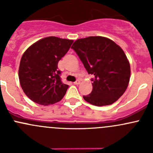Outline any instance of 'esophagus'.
<instances>
[{
    "label": "esophagus",
    "instance_id": "1",
    "mask_svg": "<svg viewBox=\"0 0 153 153\" xmlns=\"http://www.w3.org/2000/svg\"><path fill=\"white\" fill-rule=\"evenodd\" d=\"M80 83H81V81H80V80H77L76 81L74 82V84H75V85H78V84H80Z\"/></svg>",
    "mask_w": 153,
    "mask_h": 153
}]
</instances>
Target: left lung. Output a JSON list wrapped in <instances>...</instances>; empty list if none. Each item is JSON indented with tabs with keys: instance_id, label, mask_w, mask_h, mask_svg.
Returning <instances> with one entry per match:
<instances>
[{
	"instance_id": "1",
	"label": "left lung",
	"mask_w": 153,
	"mask_h": 153,
	"mask_svg": "<svg viewBox=\"0 0 153 153\" xmlns=\"http://www.w3.org/2000/svg\"><path fill=\"white\" fill-rule=\"evenodd\" d=\"M75 51L88 73L95 76L92 91L84 96L97 106L110 105L126 91L130 78V64L121 47L109 38L90 36L74 42Z\"/></svg>"
}]
</instances>
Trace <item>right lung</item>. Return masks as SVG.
<instances>
[{
    "label": "right lung",
    "instance_id": "obj_1",
    "mask_svg": "<svg viewBox=\"0 0 153 153\" xmlns=\"http://www.w3.org/2000/svg\"><path fill=\"white\" fill-rule=\"evenodd\" d=\"M72 43L73 40L47 37L34 43L24 52L18 77L21 88L29 99L47 106L64 98L69 86L61 82L58 64Z\"/></svg>",
    "mask_w": 153,
    "mask_h": 153
}]
</instances>
